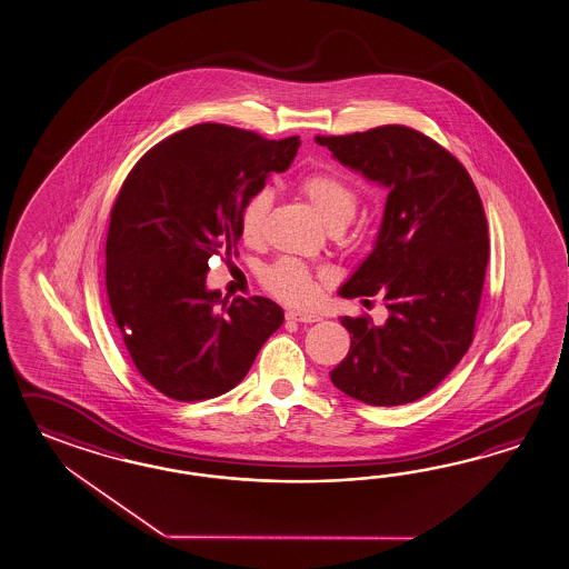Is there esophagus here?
I'll list each match as a JSON object with an SVG mask.
<instances>
[{"label":"esophagus","mask_w":569,"mask_h":569,"mask_svg":"<svg viewBox=\"0 0 569 569\" xmlns=\"http://www.w3.org/2000/svg\"><path fill=\"white\" fill-rule=\"evenodd\" d=\"M286 319L293 320V322H319V315L312 312H300V310H288Z\"/></svg>","instance_id":"34e87169"}]
</instances>
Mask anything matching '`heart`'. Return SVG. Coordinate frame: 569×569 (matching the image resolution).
<instances>
[{
  "mask_svg": "<svg viewBox=\"0 0 569 569\" xmlns=\"http://www.w3.org/2000/svg\"><path fill=\"white\" fill-rule=\"evenodd\" d=\"M298 189L331 230L346 228L353 220L360 203L358 189L335 170H317L306 174L298 182ZM271 201V191L259 189L242 203L240 234L249 244H257L263 238ZM263 283L267 291H271L279 300L288 305L306 306L317 298L322 279L296 259H281L264 271Z\"/></svg>",
  "mask_w": 569,
  "mask_h": 569,
  "instance_id": "1",
  "label": "heart"
}]
</instances>
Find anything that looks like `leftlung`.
Here are the masks:
<instances>
[{
    "label": "left lung",
    "mask_w": 569,
    "mask_h": 569,
    "mask_svg": "<svg viewBox=\"0 0 569 569\" xmlns=\"http://www.w3.org/2000/svg\"><path fill=\"white\" fill-rule=\"evenodd\" d=\"M335 158L388 189L375 250L339 293H380L387 322L343 317L351 346L331 380L349 397L395 407L426 397L471 347L489 261L486 209L467 168L405 126L317 136Z\"/></svg>",
    "instance_id": "left-lung-1"
}]
</instances>
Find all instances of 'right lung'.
Returning <instances> with one entry per match:
<instances>
[{
    "label": "right lung",
    "mask_w": 569,
    "mask_h": 569,
    "mask_svg": "<svg viewBox=\"0 0 569 569\" xmlns=\"http://www.w3.org/2000/svg\"><path fill=\"white\" fill-rule=\"evenodd\" d=\"M298 148V136L201 123L143 153L117 194L104 273L112 317L139 375L174 401L234 388L283 322L263 296L222 302L206 276L213 254H236L247 197Z\"/></svg>",
    "instance_id": "add662e5"
}]
</instances>
